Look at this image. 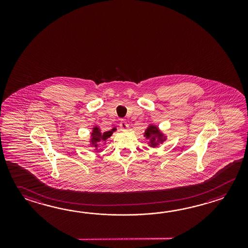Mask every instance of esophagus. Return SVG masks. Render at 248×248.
I'll use <instances>...</instances> for the list:
<instances>
[{"label": "esophagus", "instance_id": "34e87169", "mask_svg": "<svg viewBox=\"0 0 248 248\" xmlns=\"http://www.w3.org/2000/svg\"><path fill=\"white\" fill-rule=\"evenodd\" d=\"M120 127H121V129L123 130V131H126L129 126H128V124H127V122L125 120H122L121 122H120Z\"/></svg>", "mask_w": 248, "mask_h": 248}]
</instances>
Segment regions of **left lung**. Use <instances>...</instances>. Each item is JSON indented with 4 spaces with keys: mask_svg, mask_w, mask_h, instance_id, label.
Segmentation results:
<instances>
[{
    "mask_svg": "<svg viewBox=\"0 0 248 248\" xmlns=\"http://www.w3.org/2000/svg\"><path fill=\"white\" fill-rule=\"evenodd\" d=\"M143 137L149 140L148 145L152 148L158 147L167 140V136L154 124H150L147 126Z\"/></svg>",
    "mask_w": 248,
    "mask_h": 248,
    "instance_id": "8db88e82",
    "label": "left lung"
}]
</instances>
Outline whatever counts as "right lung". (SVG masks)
Returning a JSON list of instances; mask_svg holds the SVG:
<instances>
[{
	"mask_svg": "<svg viewBox=\"0 0 248 248\" xmlns=\"http://www.w3.org/2000/svg\"><path fill=\"white\" fill-rule=\"evenodd\" d=\"M116 127H113L110 131L102 132L98 126L92 127V131L90 133V146L95 151L98 150L100 144H106V140L111 137L113 132L116 131Z\"/></svg>",
	"mask_w": 248,
	"mask_h": 248,
	"instance_id": "right-lung-1",
	"label": "right lung"
}]
</instances>
